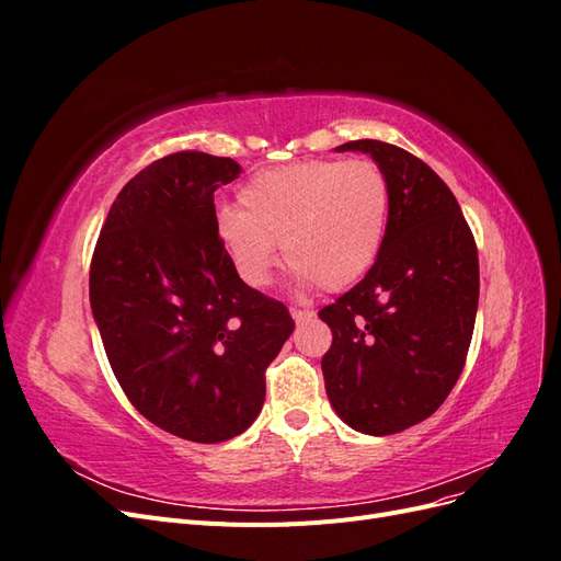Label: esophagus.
<instances>
[{"label": "esophagus", "instance_id": "obj_1", "mask_svg": "<svg viewBox=\"0 0 561 561\" xmlns=\"http://www.w3.org/2000/svg\"><path fill=\"white\" fill-rule=\"evenodd\" d=\"M290 316L295 318V322H307L313 318V311H301V309H293Z\"/></svg>", "mask_w": 561, "mask_h": 561}]
</instances>
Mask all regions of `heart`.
Here are the masks:
<instances>
[{
    "label": "heart",
    "instance_id": "heart-1",
    "mask_svg": "<svg viewBox=\"0 0 561 561\" xmlns=\"http://www.w3.org/2000/svg\"><path fill=\"white\" fill-rule=\"evenodd\" d=\"M239 206L217 208L215 236L245 285L268 283L283 245L299 283L336 293L377 262L390 190L369 159H304L254 173Z\"/></svg>",
    "mask_w": 561,
    "mask_h": 561
}]
</instances>
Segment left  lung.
Masks as SVG:
<instances>
[{
	"instance_id": "8db88e82",
	"label": "left lung",
	"mask_w": 561,
	"mask_h": 561,
	"mask_svg": "<svg viewBox=\"0 0 561 561\" xmlns=\"http://www.w3.org/2000/svg\"><path fill=\"white\" fill-rule=\"evenodd\" d=\"M336 151L377 161L390 215L377 262L318 313L332 330L322 377L353 431L393 435L428 419L461 377L480 299L478 245L449 186L410 151L379 140Z\"/></svg>"
}]
</instances>
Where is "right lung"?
I'll return each mask as SVG.
<instances>
[{
	"instance_id": "1",
	"label": "right lung",
	"mask_w": 561,
	"mask_h": 561,
	"mask_svg": "<svg viewBox=\"0 0 561 561\" xmlns=\"http://www.w3.org/2000/svg\"><path fill=\"white\" fill-rule=\"evenodd\" d=\"M241 165L203 151L135 175L95 243L91 309L118 386L147 421L192 443L241 435L264 371L293 334L280 301L245 285L215 236V190Z\"/></svg>"
}]
</instances>
